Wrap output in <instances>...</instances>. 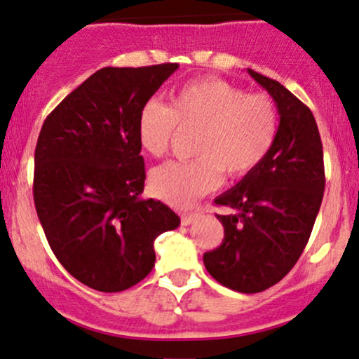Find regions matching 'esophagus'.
I'll list each match as a JSON object with an SVG mask.
<instances>
[{
    "label": "esophagus",
    "mask_w": 359,
    "mask_h": 359,
    "mask_svg": "<svg viewBox=\"0 0 359 359\" xmlns=\"http://www.w3.org/2000/svg\"><path fill=\"white\" fill-rule=\"evenodd\" d=\"M199 213H184L182 215V225H191L198 220Z\"/></svg>",
    "instance_id": "1"
}]
</instances>
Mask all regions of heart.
<instances>
[{
	"label": "heart",
	"instance_id": "1",
	"mask_svg": "<svg viewBox=\"0 0 359 359\" xmlns=\"http://www.w3.org/2000/svg\"><path fill=\"white\" fill-rule=\"evenodd\" d=\"M177 129L198 130L192 148L198 158L154 168L149 189L161 201L186 208L217 189L222 173L243 179L262 165L277 137L278 115L266 94L201 79L175 90L170 108L151 100L139 111L137 141L149 156H163Z\"/></svg>",
	"mask_w": 359,
	"mask_h": 359
}]
</instances>
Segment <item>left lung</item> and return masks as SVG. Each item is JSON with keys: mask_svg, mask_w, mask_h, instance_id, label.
<instances>
[{"mask_svg": "<svg viewBox=\"0 0 359 359\" xmlns=\"http://www.w3.org/2000/svg\"><path fill=\"white\" fill-rule=\"evenodd\" d=\"M277 107V137L255 172L215 199L224 241L205 252L211 277L244 294L280 282L306 246L325 189L323 149L315 116L280 82L248 69Z\"/></svg>", "mask_w": 359, "mask_h": 359, "instance_id": "8db88e82", "label": "left lung"}]
</instances>
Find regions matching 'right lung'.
<instances>
[{"label":"right lung","instance_id":"obj_1","mask_svg":"<svg viewBox=\"0 0 359 359\" xmlns=\"http://www.w3.org/2000/svg\"><path fill=\"white\" fill-rule=\"evenodd\" d=\"M179 65L97 70L44 120L34 154V203L46 239L72 277L120 292L153 270L154 239L180 218L142 199L137 116Z\"/></svg>","mask_w":359,"mask_h":359}]
</instances>
